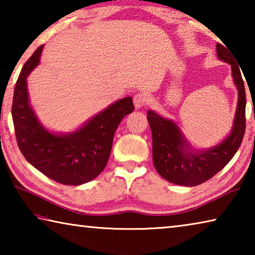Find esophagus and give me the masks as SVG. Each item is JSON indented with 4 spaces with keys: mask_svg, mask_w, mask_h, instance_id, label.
I'll list each match as a JSON object with an SVG mask.
<instances>
[{
    "mask_svg": "<svg viewBox=\"0 0 255 255\" xmlns=\"http://www.w3.org/2000/svg\"><path fill=\"white\" fill-rule=\"evenodd\" d=\"M147 100L148 98L146 96V93L138 92L133 96V106H135L136 109H140V108H143L146 105Z\"/></svg>",
    "mask_w": 255,
    "mask_h": 255,
    "instance_id": "1",
    "label": "esophagus"
}]
</instances>
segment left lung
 <instances>
[{
  "label": "left lung",
  "instance_id": "obj_1",
  "mask_svg": "<svg viewBox=\"0 0 255 255\" xmlns=\"http://www.w3.org/2000/svg\"><path fill=\"white\" fill-rule=\"evenodd\" d=\"M216 51L222 62L231 65L239 97L232 130L223 140L209 148H196L173 120L162 117L154 110L147 111L153 138L154 166L158 174L171 183L184 187L204 183L227 165L243 139L247 98L240 66L225 46L217 44Z\"/></svg>",
  "mask_w": 255,
  "mask_h": 255
}]
</instances>
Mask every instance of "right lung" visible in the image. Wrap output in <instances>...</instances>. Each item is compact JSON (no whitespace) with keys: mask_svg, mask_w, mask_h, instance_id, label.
Returning <instances> with one entry per match:
<instances>
[{"mask_svg":"<svg viewBox=\"0 0 255 255\" xmlns=\"http://www.w3.org/2000/svg\"><path fill=\"white\" fill-rule=\"evenodd\" d=\"M41 45L21 70L12 102L18 146L25 159L49 179L66 185L90 182L109 159L116 129L133 110L132 98L116 101L71 132H54L38 119L30 105L27 79L40 62Z\"/></svg>","mask_w":255,"mask_h":255,"instance_id":"right-lung-1","label":"right lung"}]
</instances>
